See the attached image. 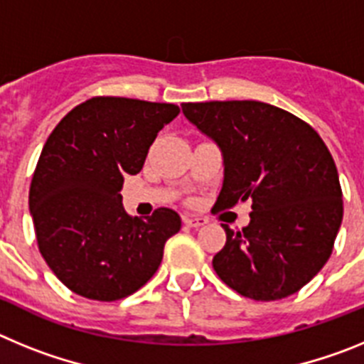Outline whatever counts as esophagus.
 <instances>
[{"mask_svg": "<svg viewBox=\"0 0 364 364\" xmlns=\"http://www.w3.org/2000/svg\"><path fill=\"white\" fill-rule=\"evenodd\" d=\"M184 224L188 228H200L204 224H208V218L204 217H193V215H186L184 217Z\"/></svg>", "mask_w": 364, "mask_h": 364, "instance_id": "obj_1", "label": "esophagus"}]
</instances>
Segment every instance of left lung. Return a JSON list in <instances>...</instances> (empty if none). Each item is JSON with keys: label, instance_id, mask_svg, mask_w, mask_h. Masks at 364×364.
I'll use <instances>...</instances> for the list:
<instances>
[{"label": "left lung", "instance_id": "obj_1", "mask_svg": "<svg viewBox=\"0 0 364 364\" xmlns=\"http://www.w3.org/2000/svg\"><path fill=\"white\" fill-rule=\"evenodd\" d=\"M182 112L224 154L215 208L252 202L242 231L224 226L213 257L220 281L242 297L294 295L330 259L343 220V191L317 131L291 112L255 100L182 104Z\"/></svg>", "mask_w": 364, "mask_h": 364}]
</instances>
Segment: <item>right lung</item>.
Segmentation results:
<instances>
[{
    "mask_svg": "<svg viewBox=\"0 0 364 364\" xmlns=\"http://www.w3.org/2000/svg\"><path fill=\"white\" fill-rule=\"evenodd\" d=\"M175 104L95 96L67 112L45 142L28 191L38 247L63 284L92 301H120L159 269L180 217L147 218L122 205L125 175H136Z\"/></svg>",
    "mask_w": 364,
    "mask_h": 364,
    "instance_id": "obj_1",
    "label": "right lung"
}]
</instances>
